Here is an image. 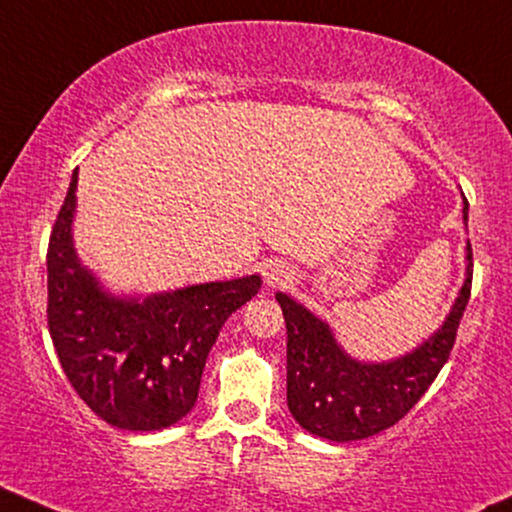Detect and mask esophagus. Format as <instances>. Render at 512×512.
Segmentation results:
<instances>
[{"label": "esophagus", "mask_w": 512, "mask_h": 512, "mask_svg": "<svg viewBox=\"0 0 512 512\" xmlns=\"http://www.w3.org/2000/svg\"><path fill=\"white\" fill-rule=\"evenodd\" d=\"M262 276H264V281L269 283V286H286V283H290L295 278V271L288 267V264H283V262H278V260H274V262H267L264 264V269H262Z\"/></svg>", "instance_id": "34e87169"}]
</instances>
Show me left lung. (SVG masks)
I'll list each match as a JSON object with an SVG mask.
<instances>
[{
  "instance_id": "1",
  "label": "left lung",
  "mask_w": 512,
  "mask_h": 512,
  "mask_svg": "<svg viewBox=\"0 0 512 512\" xmlns=\"http://www.w3.org/2000/svg\"><path fill=\"white\" fill-rule=\"evenodd\" d=\"M468 224V200L463 196ZM465 281L449 316L413 352L392 361L349 357L326 321L276 293L288 331V409L304 430L331 442H357L378 435L409 413L442 371L472 286V245H465Z\"/></svg>"
}]
</instances>
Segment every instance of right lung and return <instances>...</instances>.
<instances>
[{
	"label": "right lung",
	"mask_w": 512,
	"mask_h": 512,
	"mask_svg": "<svg viewBox=\"0 0 512 512\" xmlns=\"http://www.w3.org/2000/svg\"><path fill=\"white\" fill-rule=\"evenodd\" d=\"M77 170L47 250V319L58 361L84 404L108 425L170 428L193 409L224 321L257 295V274L172 293H108L73 245Z\"/></svg>",
	"instance_id": "add662e5"
}]
</instances>
